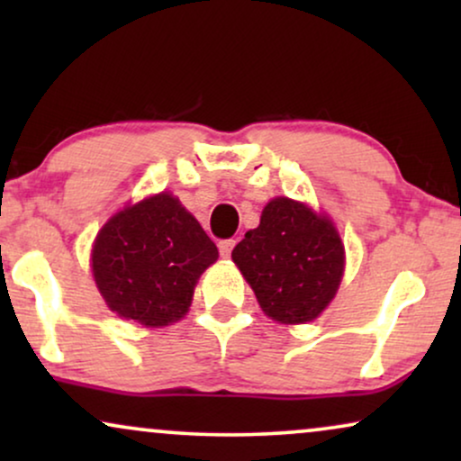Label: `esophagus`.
<instances>
[{"label":"esophagus","instance_id":"esophagus-1","mask_svg":"<svg viewBox=\"0 0 461 461\" xmlns=\"http://www.w3.org/2000/svg\"><path fill=\"white\" fill-rule=\"evenodd\" d=\"M232 248H235V239H222V241L218 243L220 256H222V258H230Z\"/></svg>","mask_w":461,"mask_h":461}]
</instances>
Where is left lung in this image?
I'll return each instance as SVG.
<instances>
[{
	"instance_id": "8db88e82",
	"label": "left lung",
	"mask_w": 461,
	"mask_h": 461,
	"mask_svg": "<svg viewBox=\"0 0 461 461\" xmlns=\"http://www.w3.org/2000/svg\"><path fill=\"white\" fill-rule=\"evenodd\" d=\"M344 260V243L331 220L287 197L268 201L260 226L232 249V262L262 311L285 325L308 323L330 306Z\"/></svg>"
}]
</instances>
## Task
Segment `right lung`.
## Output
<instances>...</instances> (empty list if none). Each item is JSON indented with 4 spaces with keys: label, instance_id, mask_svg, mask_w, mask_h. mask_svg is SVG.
<instances>
[{
    "label": "right lung",
    "instance_id": "1",
    "mask_svg": "<svg viewBox=\"0 0 461 461\" xmlns=\"http://www.w3.org/2000/svg\"><path fill=\"white\" fill-rule=\"evenodd\" d=\"M216 260V243L169 193L123 207L92 248L94 281L106 306L144 327L185 317L199 276Z\"/></svg>",
    "mask_w": 461,
    "mask_h": 461
}]
</instances>
